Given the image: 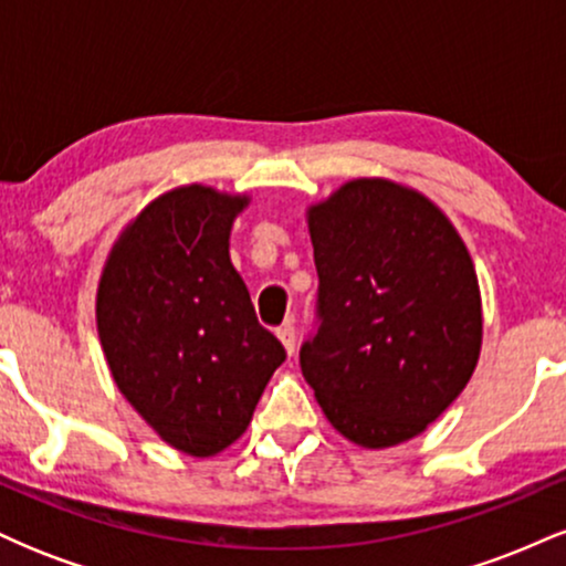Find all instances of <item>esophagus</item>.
<instances>
[{
    "instance_id": "obj_1",
    "label": "esophagus",
    "mask_w": 566,
    "mask_h": 566,
    "mask_svg": "<svg viewBox=\"0 0 566 566\" xmlns=\"http://www.w3.org/2000/svg\"><path fill=\"white\" fill-rule=\"evenodd\" d=\"M276 337H279V340H282V346H284V350H287L290 356L295 354V327H292V322L282 324V327L276 329Z\"/></svg>"
}]
</instances>
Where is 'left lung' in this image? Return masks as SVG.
Listing matches in <instances>:
<instances>
[{"label":"left lung","instance_id":"obj_1","mask_svg":"<svg viewBox=\"0 0 566 566\" xmlns=\"http://www.w3.org/2000/svg\"><path fill=\"white\" fill-rule=\"evenodd\" d=\"M322 327L301 348L324 418L365 450L426 431L469 386L484 337L469 247L418 188L354 178L305 207Z\"/></svg>","mask_w":566,"mask_h":566}]
</instances>
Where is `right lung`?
I'll return each instance as SVG.
<instances>
[{
    "label": "right lung",
    "instance_id": "right-lung-1",
    "mask_svg": "<svg viewBox=\"0 0 566 566\" xmlns=\"http://www.w3.org/2000/svg\"><path fill=\"white\" fill-rule=\"evenodd\" d=\"M250 193L186 184L122 229L95 322L108 373L165 444L212 458L250 426L284 348L255 319L229 239Z\"/></svg>",
    "mask_w": 566,
    "mask_h": 566
}]
</instances>
